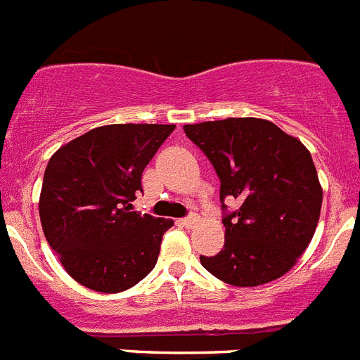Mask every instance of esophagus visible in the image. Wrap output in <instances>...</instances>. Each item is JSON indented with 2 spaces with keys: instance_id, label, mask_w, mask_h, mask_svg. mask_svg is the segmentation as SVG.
I'll return each mask as SVG.
<instances>
[{
  "instance_id": "obj_1",
  "label": "esophagus",
  "mask_w": 360,
  "mask_h": 360,
  "mask_svg": "<svg viewBox=\"0 0 360 360\" xmlns=\"http://www.w3.org/2000/svg\"><path fill=\"white\" fill-rule=\"evenodd\" d=\"M199 221V216L198 214H190V216H186V217H183V219H181V225L183 226H194L195 223Z\"/></svg>"
}]
</instances>
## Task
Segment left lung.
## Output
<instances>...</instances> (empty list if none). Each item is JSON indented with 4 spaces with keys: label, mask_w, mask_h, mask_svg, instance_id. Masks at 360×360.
<instances>
[{
    "label": "left lung",
    "mask_w": 360,
    "mask_h": 360,
    "mask_svg": "<svg viewBox=\"0 0 360 360\" xmlns=\"http://www.w3.org/2000/svg\"><path fill=\"white\" fill-rule=\"evenodd\" d=\"M219 177L225 245L201 265L221 282L255 288L297 264L315 234L322 188L307 148L264 119L183 126ZM225 198L240 207L229 211Z\"/></svg>",
    "instance_id": "1"
}]
</instances>
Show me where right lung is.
I'll return each mask as SVG.
<instances>
[{
    "mask_svg": "<svg viewBox=\"0 0 360 360\" xmlns=\"http://www.w3.org/2000/svg\"><path fill=\"white\" fill-rule=\"evenodd\" d=\"M174 124H110L62 146L45 168L44 234L63 269L98 292L134 288L152 273L174 221L134 212L143 172Z\"/></svg>",
    "mask_w": 360,
    "mask_h": 360,
    "instance_id": "add662e5",
    "label": "right lung"
}]
</instances>
